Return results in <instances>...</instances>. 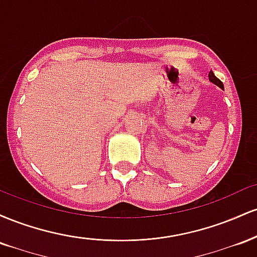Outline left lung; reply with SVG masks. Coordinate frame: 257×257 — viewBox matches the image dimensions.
<instances>
[{"instance_id":"8db88e82","label":"left lung","mask_w":257,"mask_h":257,"mask_svg":"<svg viewBox=\"0 0 257 257\" xmlns=\"http://www.w3.org/2000/svg\"><path fill=\"white\" fill-rule=\"evenodd\" d=\"M209 79H210V82H213L214 84H216L217 87H220V88H223V83H222V82L220 81L219 78L216 77V76L214 75V72H213V71H210V72H209Z\"/></svg>"}]
</instances>
